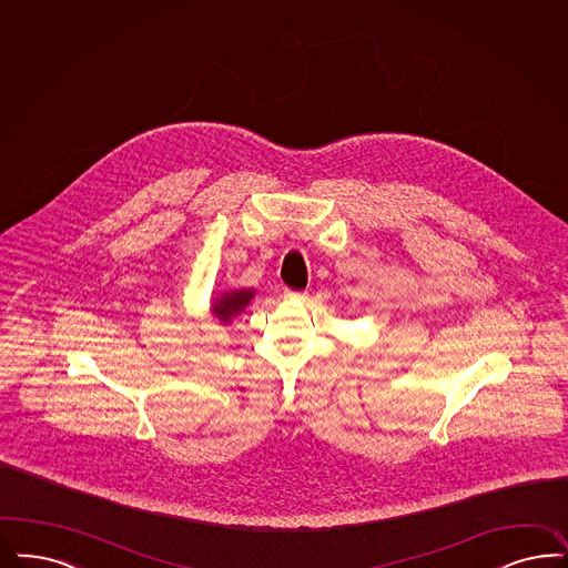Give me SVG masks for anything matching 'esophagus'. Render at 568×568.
<instances>
[{
    "label": "esophagus",
    "mask_w": 568,
    "mask_h": 568,
    "mask_svg": "<svg viewBox=\"0 0 568 568\" xmlns=\"http://www.w3.org/2000/svg\"><path fill=\"white\" fill-rule=\"evenodd\" d=\"M307 293H301V291H291V288H286L284 291V298H291V301H298V298H305Z\"/></svg>",
    "instance_id": "esophagus-1"
}]
</instances>
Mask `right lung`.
Returning <instances> with one entry per match:
<instances>
[{
    "label": "right lung",
    "mask_w": 568,
    "mask_h": 568,
    "mask_svg": "<svg viewBox=\"0 0 568 568\" xmlns=\"http://www.w3.org/2000/svg\"><path fill=\"white\" fill-rule=\"evenodd\" d=\"M253 288L221 294L212 305V314L216 315L223 324H230L235 315H240L246 310V305L253 301Z\"/></svg>",
    "instance_id": "right-lung-1"
}]
</instances>
